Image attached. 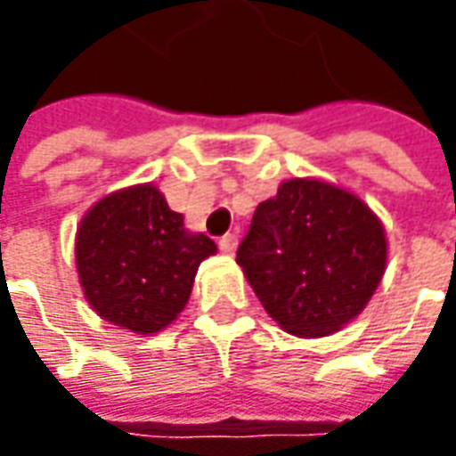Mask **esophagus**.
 <instances>
[{
	"label": "esophagus",
	"instance_id": "obj_1",
	"mask_svg": "<svg viewBox=\"0 0 456 456\" xmlns=\"http://www.w3.org/2000/svg\"><path fill=\"white\" fill-rule=\"evenodd\" d=\"M218 246H220V251H223L225 256H233V254H236L238 236H236V233H225V236L218 240Z\"/></svg>",
	"mask_w": 456,
	"mask_h": 456
}]
</instances>
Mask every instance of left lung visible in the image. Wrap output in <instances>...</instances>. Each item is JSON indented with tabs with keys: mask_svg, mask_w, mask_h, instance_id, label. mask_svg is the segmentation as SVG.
I'll list each match as a JSON object with an SVG mask.
<instances>
[{
	"mask_svg": "<svg viewBox=\"0 0 456 456\" xmlns=\"http://www.w3.org/2000/svg\"><path fill=\"white\" fill-rule=\"evenodd\" d=\"M236 261L284 332L327 338L353 322L376 294L388 240L355 192L294 177L256 208Z\"/></svg>",
	"mask_w": 456,
	"mask_h": 456,
	"instance_id": "obj_1",
	"label": "left lung"
}]
</instances>
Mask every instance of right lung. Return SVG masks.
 Returning <instances> with one entry per match:
<instances>
[{"mask_svg": "<svg viewBox=\"0 0 456 456\" xmlns=\"http://www.w3.org/2000/svg\"><path fill=\"white\" fill-rule=\"evenodd\" d=\"M218 246L184 228L151 183L109 192L80 218L76 269L86 302L101 320L154 335L177 320L198 266Z\"/></svg>", "mask_w": 456, "mask_h": 456, "instance_id": "right-lung-1", "label": "right lung"}]
</instances>
